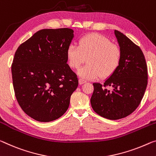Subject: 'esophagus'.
Returning a JSON list of instances; mask_svg holds the SVG:
<instances>
[{
	"instance_id": "1",
	"label": "esophagus",
	"mask_w": 156,
	"mask_h": 156,
	"mask_svg": "<svg viewBox=\"0 0 156 156\" xmlns=\"http://www.w3.org/2000/svg\"><path fill=\"white\" fill-rule=\"evenodd\" d=\"M78 82H79V84H80V85H83V84L86 83V81L83 80V79H79Z\"/></svg>"
}]
</instances>
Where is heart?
I'll return each instance as SVG.
<instances>
[{
	"instance_id": "heart-1",
	"label": "heart",
	"mask_w": 156,
	"mask_h": 156,
	"mask_svg": "<svg viewBox=\"0 0 156 156\" xmlns=\"http://www.w3.org/2000/svg\"><path fill=\"white\" fill-rule=\"evenodd\" d=\"M66 58L69 67L77 69L87 59V65L78 71L83 80H95L110 77L122 60V51L110 39L98 33L88 34L78 41V46L69 45Z\"/></svg>"
}]
</instances>
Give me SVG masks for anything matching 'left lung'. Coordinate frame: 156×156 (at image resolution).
Masks as SVG:
<instances>
[{"label": "left lung", "instance_id": "left-lung-1", "mask_svg": "<svg viewBox=\"0 0 156 156\" xmlns=\"http://www.w3.org/2000/svg\"><path fill=\"white\" fill-rule=\"evenodd\" d=\"M115 35L122 51L121 63L103 85L93 83L90 99L94 112L111 120L134 112L144 96L148 80L147 63L140 47L119 31L115 30Z\"/></svg>", "mask_w": 156, "mask_h": 156}]
</instances>
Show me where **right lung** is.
I'll return each mask as SVG.
<instances>
[{
    "label": "right lung",
    "instance_id": "add662e5",
    "mask_svg": "<svg viewBox=\"0 0 156 156\" xmlns=\"http://www.w3.org/2000/svg\"><path fill=\"white\" fill-rule=\"evenodd\" d=\"M73 37L70 28L41 30L14 54V93L21 109L34 120L52 122L69 108L78 85L77 76L66 64V48Z\"/></svg>",
    "mask_w": 156,
    "mask_h": 156
}]
</instances>
